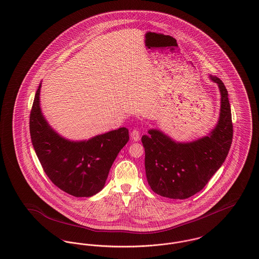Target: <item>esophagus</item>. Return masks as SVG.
<instances>
[{
	"instance_id": "esophagus-1",
	"label": "esophagus",
	"mask_w": 259,
	"mask_h": 259,
	"mask_svg": "<svg viewBox=\"0 0 259 259\" xmlns=\"http://www.w3.org/2000/svg\"><path fill=\"white\" fill-rule=\"evenodd\" d=\"M131 138H132V140L133 141H135V142H137L140 140V132L138 131L137 129H134L132 132H131Z\"/></svg>"
}]
</instances>
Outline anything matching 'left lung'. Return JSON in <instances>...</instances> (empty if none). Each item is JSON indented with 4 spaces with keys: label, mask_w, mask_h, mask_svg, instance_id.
<instances>
[{
    "label": "left lung",
    "mask_w": 259,
    "mask_h": 259,
    "mask_svg": "<svg viewBox=\"0 0 259 259\" xmlns=\"http://www.w3.org/2000/svg\"><path fill=\"white\" fill-rule=\"evenodd\" d=\"M221 94L218 123L208 136L177 143L159 130L142 137L147 180L152 191L165 198L185 199L196 195L225 161L233 139L228 92L218 77L210 75Z\"/></svg>",
    "instance_id": "obj_1"
}]
</instances>
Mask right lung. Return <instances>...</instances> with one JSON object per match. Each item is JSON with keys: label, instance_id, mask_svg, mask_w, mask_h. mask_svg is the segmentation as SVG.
<instances>
[{"label": "right lung", "instance_id": "add662e5", "mask_svg": "<svg viewBox=\"0 0 259 259\" xmlns=\"http://www.w3.org/2000/svg\"><path fill=\"white\" fill-rule=\"evenodd\" d=\"M39 85L30 112L32 145L49 179L61 191L76 197H92L105 186L118 152L129 141L121 127L88 141L61 137L44 118L40 107Z\"/></svg>", "mask_w": 259, "mask_h": 259}]
</instances>
